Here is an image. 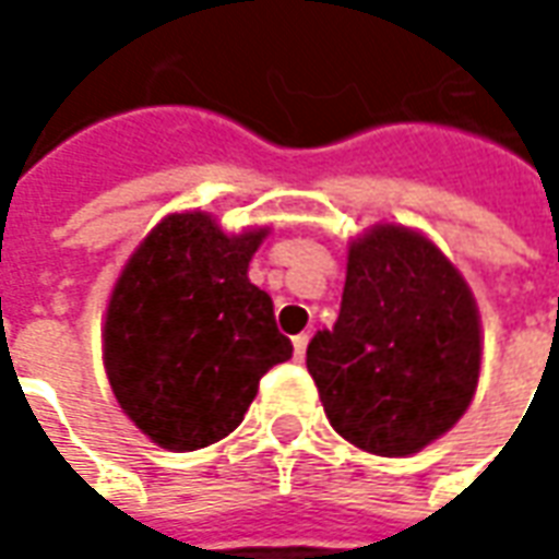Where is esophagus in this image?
<instances>
[{
    "label": "esophagus",
    "mask_w": 559,
    "mask_h": 559,
    "mask_svg": "<svg viewBox=\"0 0 559 559\" xmlns=\"http://www.w3.org/2000/svg\"><path fill=\"white\" fill-rule=\"evenodd\" d=\"M305 350H308V332H302V335H296V338H293V353H296V359H302Z\"/></svg>",
    "instance_id": "34e87169"
}]
</instances>
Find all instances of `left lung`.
<instances>
[{"instance_id":"obj_1","label":"left lung","mask_w":559,"mask_h":559,"mask_svg":"<svg viewBox=\"0 0 559 559\" xmlns=\"http://www.w3.org/2000/svg\"><path fill=\"white\" fill-rule=\"evenodd\" d=\"M305 362L344 440L374 455H413L469 407L479 311L437 245L380 224L350 245L338 320L311 338Z\"/></svg>"}]
</instances>
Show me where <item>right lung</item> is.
I'll return each instance as SVG.
<instances>
[{"label": "right lung", "instance_id": "add662e5", "mask_svg": "<svg viewBox=\"0 0 559 559\" xmlns=\"http://www.w3.org/2000/svg\"><path fill=\"white\" fill-rule=\"evenodd\" d=\"M266 230L227 236L203 212L167 215L128 260L104 323L116 401L173 452L218 443L245 419L293 344L269 293L248 281Z\"/></svg>", "mask_w": 559, "mask_h": 559}]
</instances>
